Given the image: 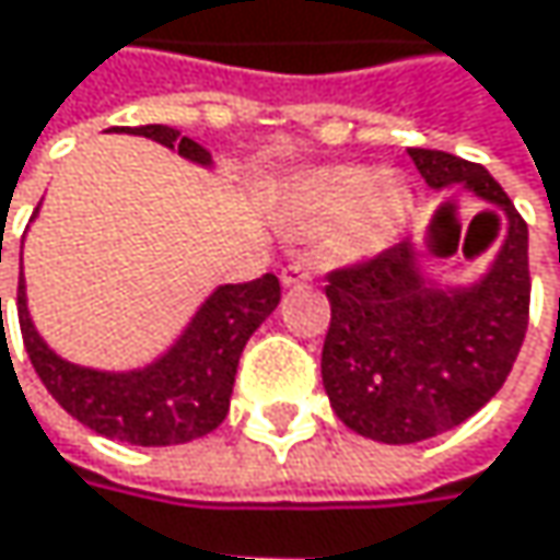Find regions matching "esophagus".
<instances>
[{
    "instance_id": "34e87169",
    "label": "esophagus",
    "mask_w": 560,
    "mask_h": 560,
    "mask_svg": "<svg viewBox=\"0 0 560 560\" xmlns=\"http://www.w3.org/2000/svg\"><path fill=\"white\" fill-rule=\"evenodd\" d=\"M314 279V272L304 266V262H288L284 269H281V284L284 288H291V284H304V281Z\"/></svg>"
}]
</instances>
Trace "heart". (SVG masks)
<instances>
[{"label": "heart", "instance_id": "heart-1", "mask_svg": "<svg viewBox=\"0 0 560 560\" xmlns=\"http://www.w3.org/2000/svg\"><path fill=\"white\" fill-rule=\"evenodd\" d=\"M411 213V190L398 174L334 165L301 174L284 197V223L298 236L330 233L343 259H370L398 236Z\"/></svg>", "mask_w": 560, "mask_h": 560}]
</instances>
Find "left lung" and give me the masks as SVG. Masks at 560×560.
<instances>
[{"instance_id": "obj_1", "label": "left lung", "mask_w": 560, "mask_h": 560, "mask_svg": "<svg viewBox=\"0 0 560 560\" xmlns=\"http://www.w3.org/2000/svg\"><path fill=\"white\" fill-rule=\"evenodd\" d=\"M434 190L460 187L505 213L493 266L467 288H444L411 243L327 276L330 327L320 376L337 418L373 441L415 444L477 415L518 357L528 327V226L483 165L451 152L408 149ZM500 226V223H497Z\"/></svg>"}]
</instances>
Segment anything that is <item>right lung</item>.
Here are the masks:
<instances>
[{
    "label": "right lung",
    "mask_w": 560,
    "mask_h": 560,
    "mask_svg": "<svg viewBox=\"0 0 560 560\" xmlns=\"http://www.w3.org/2000/svg\"><path fill=\"white\" fill-rule=\"evenodd\" d=\"M113 132L145 136L162 142L165 149H177V155L194 165L203 168L213 165L203 145H197L194 139L180 136L171 126H136V129L116 126ZM279 301L281 284L272 272L243 284H220L200 304V311L190 317V324L184 327V334L165 357H159L142 370L103 373V370L67 363L42 340V334L28 317L25 279L19 276L22 340L45 389L80 424L93 428L103 438L139 444V447L187 444L220 428V421L230 411V395H233L243 347L256 334V327L279 307Z\"/></svg>",
    "instance_id": "1"
}]
</instances>
